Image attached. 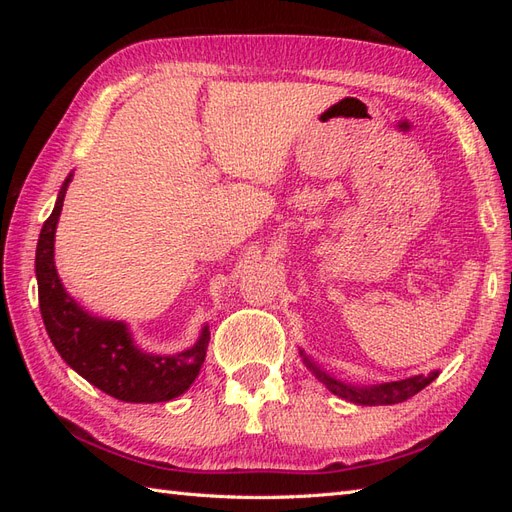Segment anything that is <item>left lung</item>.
<instances>
[{
	"mask_svg": "<svg viewBox=\"0 0 512 512\" xmlns=\"http://www.w3.org/2000/svg\"><path fill=\"white\" fill-rule=\"evenodd\" d=\"M303 354V352H301ZM303 363L310 367V372L317 376L321 383L328 387L334 396H339L343 400H350L354 405H396V402L407 400L411 396H416L418 391H422L429 383L438 378V372H431L429 376H411L405 380H394V383H383V385H374V387H354V385H345L341 380L332 378L330 374H325L321 367L314 365L310 358L303 356Z\"/></svg>",
	"mask_w": 512,
	"mask_h": 512,
	"instance_id": "obj_1",
	"label": "left lung"
}]
</instances>
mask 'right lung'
Masks as SVG:
<instances>
[{"label":"right lung","instance_id":"obj_1","mask_svg":"<svg viewBox=\"0 0 512 512\" xmlns=\"http://www.w3.org/2000/svg\"><path fill=\"white\" fill-rule=\"evenodd\" d=\"M70 180L72 176L65 178L57 204L43 222L35 255L39 308L52 345L76 374L123 402H167L184 394L204 363L211 336L206 325L189 350L176 356L145 354L123 321L92 317L65 292L54 268V231Z\"/></svg>","mask_w":512,"mask_h":512}]
</instances>
